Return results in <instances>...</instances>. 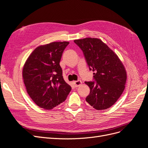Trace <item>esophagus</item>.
I'll list each match as a JSON object with an SVG mask.
<instances>
[{"mask_svg": "<svg viewBox=\"0 0 148 148\" xmlns=\"http://www.w3.org/2000/svg\"><path fill=\"white\" fill-rule=\"evenodd\" d=\"M73 85L75 86V87H78L79 85H81L82 83V82L81 81V80H78V81H75L73 82Z\"/></svg>", "mask_w": 148, "mask_h": 148, "instance_id": "1", "label": "esophagus"}]
</instances>
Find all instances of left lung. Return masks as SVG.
Wrapping results in <instances>:
<instances>
[{
	"label": "left lung",
	"mask_w": 148,
	"mask_h": 148,
	"mask_svg": "<svg viewBox=\"0 0 148 148\" xmlns=\"http://www.w3.org/2000/svg\"><path fill=\"white\" fill-rule=\"evenodd\" d=\"M82 49L95 81L85 82L90 88L88 104L96 110L113 106L122 95L127 81V72L117 54L97 38L74 40Z\"/></svg>",
	"instance_id": "1"
}]
</instances>
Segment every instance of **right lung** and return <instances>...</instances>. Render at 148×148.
Returning a JSON list of instances; mask_svg holds the SVG:
<instances>
[{"instance_id": "1", "label": "right lung", "mask_w": 148, "mask_h": 148, "mask_svg": "<svg viewBox=\"0 0 148 148\" xmlns=\"http://www.w3.org/2000/svg\"><path fill=\"white\" fill-rule=\"evenodd\" d=\"M69 42H53L36 48L26 60L23 78L36 104L50 110L66 99L71 88L64 79L60 61Z\"/></svg>"}]
</instances>
